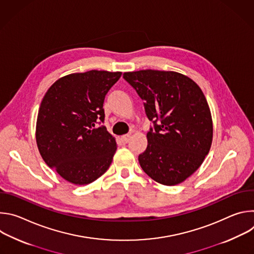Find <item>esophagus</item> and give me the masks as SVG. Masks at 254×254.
<instances>
[{
	"label": "esophagus",
	"mask_w": 254,
	"mask_h": 254,
	"mask_svg": "<svg viewBox=\"0 0 254 254\" xmlns=\"http://www.w3.org/2000/svg\"><path fill=\"white\" fill-rule=\"evenodd\" d=\"M129 139H130V135L129 134H125V135L122 136V141L124 143H127L129 141Z\"/></svg>",
	"instance_id": "obj_1"
}]
</instances>
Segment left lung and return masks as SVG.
<instances>
[{"label": "left lung", "instance_id": "left-lung-1", "mask_svg": "<svg viewBox=\"0 0 254 254\" xmlns=\"http://www.w3.org/2000/svg\"><path fill=\"white\" fill-rule=\"evenodd\" d=\"M124 79L143 100L153 127L138 163L156 182L174 186L190 177L208 155L213 125L201 88L174 71L126 72Z\"/></svg>", "mask_w": 254, "mask_h": 254}]
</instances>
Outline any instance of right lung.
Instances as JSON below:
<instances>
[{
    "mask_svg": "<svg viewBox=\"0 0 254 254\" xmlns=\"http://www.w3.org/2000/svg\"><path fill=\"white\" fill-rule=\"evenodd\" d=\"M121 76L122 72L98 70L69 74L43 97L36 126L37 146L45 163L72 184L93 182L112 164L117 142L101 125L103 102Z\"/></svg>",
    "mask_w": 254,
    "mask_h": 254,
    "instance_id": "1",
    "label": "right lung"
}]
</instances>
